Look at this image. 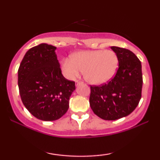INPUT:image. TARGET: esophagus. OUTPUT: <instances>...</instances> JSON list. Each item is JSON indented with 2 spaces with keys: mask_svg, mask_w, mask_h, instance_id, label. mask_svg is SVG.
Masks as SVG:
<instances>
[{
  "mask_svg": "<svg viewBox=\"0 0 160 160\" xmlns=\"http://www.w3.org/2000/svg\"><path fill=\"white\" fill-rule=\"evenodd\" d=\"M82 81H79V80H78V81L76 82V86H78L80 85V84H82Z\"/></svg>",
  "mask_w": 160,
  "mask_h": 160,
  "instance_id": "obj_1",
  "label": "esophagus"
}]
</instances>
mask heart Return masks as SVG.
<instances>
[{
	"label": "heart",
	"mask_w": 160,
	"mask_h": 160,
	"mask_svg": "<svg viewBox=\"0 0 160 160\" xmlns=\"http://www.w3.org/2000/svg\"><path fill=\"white\" fill-rule=\"evenodd\" d=\"M117 67L118 57L111 50L78 52L62 63V72L68 79L73 80L83 71L86 81L95 85L109 81L114 76Z\"/></svg>",
	"instance_id": "obj_1"
}]
</instances>
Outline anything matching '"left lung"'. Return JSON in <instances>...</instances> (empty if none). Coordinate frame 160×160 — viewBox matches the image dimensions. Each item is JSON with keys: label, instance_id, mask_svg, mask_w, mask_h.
I'll list each match as a JSON object with an SVG mask.
<instances>
[{"label": "left lung", "instance_id": "1", "mask_svg": "<svg viewBox=\"0 0 160 160\" xmlns=\"http://www.w3.org/2000/svg\"><path fill=\"white\" fill-rule=\"evenodd\" d=\"M118 57L119 68L108 83L90 86V107L98 117L115 120L129 115L141 98V63L132 51L111 47Z\"/></svg>", "mask_w": 160, "mask_h": 160}]
</instances>
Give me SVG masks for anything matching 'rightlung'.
Wrapping results in <instances>:
<instances>
[{"mask_svg":"<svg viewBox=\"0 0 160 160\" xmlns=\"http://www.w3.org/2000/svg\"><path fill=\"white\" fill-rule=\"evenodd\" d=\"M41 43L25 53L18 70L22 102L36 118L53 121L61 118L69 108L75 82L65 79L55 50Z\"/></svg>","mask_w":160,"mask_h":160,"instance_id":"add662e5","label":"right lung"}]
</instances>
